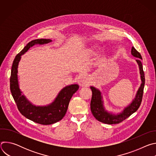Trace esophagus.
<instances>
[{"label":"esophagus","instance_id":"1","mask_svg":"<svg viewBox=\"0 0 156 156\" xmlns=\"http://www.w3.org/2000/svg\"><path fill=\"white\" fill-rule=\"evenodd\" d=\"M78 83L81 86H87L90 83V81H89L87 77L85 75L81 74L78 77Z\"/></svg>","mask_w":156,"mask_h":156}]
</instances>
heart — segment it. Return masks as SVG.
<instances>
[{
	"mask_svg": "<svg viewBox=\"0 0 156 156\" xmlns=\"http://www.w3.org/2000/svg\"><path fill=\"white\" fill-rule=\"evenodd\" d=\"M105 57H103V59H105Z\"/></svg>",
	"mask_w": 156,
	"mask_h": 156,
	"instance_id": "b5f03b06",
	"label": "heart"
}]
</instances>
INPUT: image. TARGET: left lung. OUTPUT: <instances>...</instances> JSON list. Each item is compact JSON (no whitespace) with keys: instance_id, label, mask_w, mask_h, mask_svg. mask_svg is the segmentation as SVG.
<instances>
[{"instance_id":"obj_1","label":"left lung","mask_w":156,"mask_h":156,"mask_svg":"<svg viewBox=\"0 0 156 156\" xmlns=\"http://www.w3.org/2000/svg\"><path fill=\"white\" fill-rule=\"evenodd\" d=\"M131 55L137 58L136 60V63L138 65L140 78L141 80V84L136 93L135 98L132 101V102L120 113L114 114L105 110L104 106V101L102 96V93L98 88L94 86H90L92 90L93 95L91 101V110L93 116L99 122L107 124H116L122 122L131 114L138 109L140 107L143 94V90L145 84V77L144 73L143 72V65L141 63L142 57L141 54L135 49L134 47L131 48Z\"/></svg>"}]
</instances>
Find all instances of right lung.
<instances>
[{"instance_id": "obj_1", "label": "right lung", "mask_w": 156, "mask_h": 156, "mask_svg": "<svg viewBox=\"0 0 156 156\" xmlns=\"http://www.w3.org/2000/svg\"><path fill=\"white\" fill-rule=\"evenodd\" d=\"M51 42L52 40L49 39H38L28 43L23 49L16 55L13 62L10 80L11 93L20 112L28 119L41 125H51L61 120L67 111L72 96L79 89L77 84L66 86L58 93L52 103L44 106H36L33 104L24 94H22L19 87L17 75L18 66L21 55L36 44L41 45Z\"/></svg>"}]
</instances>
